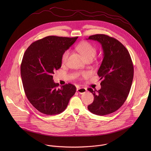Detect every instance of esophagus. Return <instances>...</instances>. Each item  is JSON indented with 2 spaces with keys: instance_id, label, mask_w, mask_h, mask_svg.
I'll return each instance as SVG.
<instances>
[{
  "instance_id": "obj_1",
  "label": "esophagus",
  "mask_w": 151,
  "mask_h": 151,
  "mask_svg": "<svg viewBox=\"0 0 151 151\" xmlns=\"http://www.w3.org/2000/svg\"><path fill=\"white\" fill-rule=\"evenodd\" d=\"M86 91H87L86 88H83V87H82V88L79 87V88H77V91L79 93H80V94H83V93H86Z\"/></svg>"
}]
</instances>
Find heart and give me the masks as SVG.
<instances>
[{
	"label": "heart",
	"instance_id": "b5f03b06",
	"mask_svg": "<svg viewBox=\"0 0 151 151\" xmlns=\"http://www.w3.org/2000/svg\"><path fill=\"white\" fill-rule=\"evenodd\" d=\"M77 49L83 56L86 60L88 59H93L96 53L95 48L91 43L86 41H83L79 43L77 46ZM69 54V50H65L64 51L62 55V62L64 63L67 61Z\"/></svg>",
	"mask_w": 151,
	"mask_h": 151
}]
</instances>
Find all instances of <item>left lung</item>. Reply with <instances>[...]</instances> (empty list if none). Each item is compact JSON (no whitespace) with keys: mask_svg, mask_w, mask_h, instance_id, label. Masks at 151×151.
Returning a JSON list of instances; mask_svg holds the SVG:
<instances>
[{"mask_svg":"<svg viewBox=\"0 0 151 151\" xmlns=\"http://www.w3.org/2000/svg\"><path fill=\"white\" fill-rule=\"evenodd\" d=\"M101 44L104 59L98 75L103 80L101 88L88 89L94 96L88 110L96 115L104 116L114 112L125 102L134 76V67L129 52L116 39L104 34L89 36L88 39Z\"/></svg>","mask_w":151,"mask_h":151,"instance_id":"left-lung-1","label":"left lung"}]
</instances>
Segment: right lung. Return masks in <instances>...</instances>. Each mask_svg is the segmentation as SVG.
<instances>
[{
    "instance_id": "right-lung-1",
    "label": "right lung",
    "mask_w": 151,
    "mask_h": 151,
    "mask_svg": "<svg viewBox=\"0 0 151 151\" xmlns=\"http://www.w3.org/2000/svg\"><path fill=\"white\" fill-rule=\"evenodd\" d=\"M78 37L48 36L30 45L21 64V76L24 92L32 105L47 115L63 112L76 92L71 84L55 83L53 74L62 65V55Z\"/></svg>"
}]
</instances>
